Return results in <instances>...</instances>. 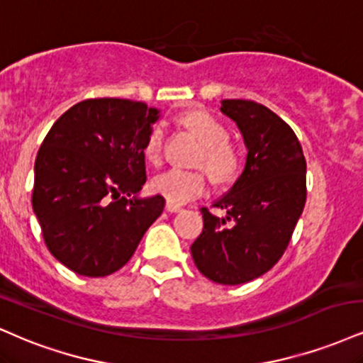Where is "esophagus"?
Wrapping results in <instances>:
<instances>
[{
	"instance_id": "esophagus-1",
	"label": "esophagus",
	"mask_w": 363,
	"mask_h": 363,
	"mask_svg": "<svg viewBox=\"0 0 363 363\" xmlns=\"http://www.w3.org/2000/svg\"><path fill=\"white\" fill-rule=\"evenodd\" d=\"M165 209H167L169 213H179V211H182V208L179 206V204H172V203L165 204Z\"/></svg>"
}]
</instances>
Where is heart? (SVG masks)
<instances>
[{
  "label": "heart",
  "mask_w": 363,
  "mask_h": 363,
  "mask_svg": "<svg viewBox=\"0 0 363 363\" xmlns=\"http://www.w3.org/2000/svg\"><path fill=\"white\" fill-rule=\"evenodd\" d=\"M181 121L204 145L199 162L206 167L218 182L233 179L238 170V155L228 143V132L215 116L206 111H187ZM165 140V125L152 126L145 142V155L150 162H159ZM155 193L164 196L172 204H186L206 191L208 179L203 170H186L172 167L159 174L152 182Z\"/></svg>",
  "instance_id": "b5f03b06"
}]
</instances>
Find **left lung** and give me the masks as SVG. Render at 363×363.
I'll use <instances>...</instances> for the list:
<instances>
[{"label": "left lung", "mask_w": 363, "mask_h": 363, "mask_svg": "<svg viewBox=\"0 0 363 363\" xmlns=\"http://www.w3.org/2000/svg\"><path fill=\"white\" fill-rule=\"evenodd\" d=\"M220 111L242 133L245 167L213 203L225 218L201 208L204 226L191 255L209 281L237 286L272 269L289 245L306 203V159L291 126L264 104L223 99Z\"/></svg>", "instance_id": "left-lung-1"}]
</instances>
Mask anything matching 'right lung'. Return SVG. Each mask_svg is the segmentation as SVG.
<instances>
[{
    "label": "right lung",
    "instance_id": "obj_1",
    "mask_svg": "<svg viewBox=\"0 0 363 363\" xmlns=\"http://www.w3.org/2000/svg\"><path fill=\"white\" fill-rule=\"evenodd\" d=\"M159 116L160 110L142 101L86 99L69 108L43 140L32 206L47 248L72 272H116L162 215V196L140 198L145 142Z\"/></svg>",
    "mask_w": 363,
    "mask_h": 363
}]
</instances>
